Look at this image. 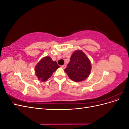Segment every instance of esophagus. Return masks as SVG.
Listing matches in <instances>:
<instances>
[{
	"label": "esophagus",
	"instance_id": "34e87169",
	"mask_svg": "<svg viewBox=\"0 0 129 129\" xmlns=\"http://www.w3.org/2000/svg\"><path fill=\"white\" fill-rule=\"evenodd\" d=\"M61 67L63 68V69H65L66 68V64H63V65H62V66H61Z\"/></svg>",
	"mask_w": 129,
	"mask_h": 129
}]
</instances>
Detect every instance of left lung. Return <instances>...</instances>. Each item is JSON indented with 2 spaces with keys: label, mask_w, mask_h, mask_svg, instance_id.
<instances>
[{
  "label": "left lung",
  "mask_w": 129,
  "mask_h": 129,
  "mask_svg": "<svg viewBox=\"0 0 129 129\" xmlns=\"http://www.w3.org/2000/svg\"><path fill=\"white\" fill-rule=\"evenodd\" d=\"M91 71L90 61L82 50H76L70 58L64 72L75 82H81L89 76Z\"/></svg>",
  "instance_id": "8db88e82"
}]
</instances>
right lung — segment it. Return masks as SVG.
<instances>
[{"instance_id":"add662e5","label":"right lung","mask_w":129,"mask_h":129,"mask_svg":"<svg viewBox=\"0 0 129 129\" xmlns=\"http://www.w3.org/2000/svg\"><path fill=\"white\" fill-rule=\"evenodd\" d=\"M59 67L56 61H53L49 56H46L36 66L35 71L38 79L45 82L51 77L53 73Z\"/></svg>"}]
</instances>
